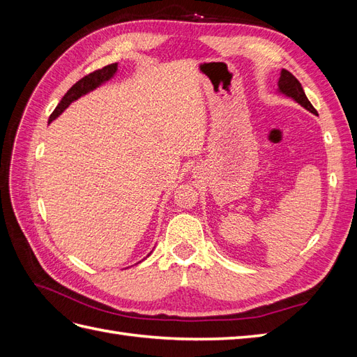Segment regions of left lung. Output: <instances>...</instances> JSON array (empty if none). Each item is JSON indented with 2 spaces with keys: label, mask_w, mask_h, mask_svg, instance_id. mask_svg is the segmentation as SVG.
Masks as SVG:
<instances>
[{
  "label": "left lung",
  "mask_w": 357,
  "mask_h": 357,
  "mask_svg": "<svg viewBox=\"0 0 357 357\" xmlns=\"http://www.w3.org/2000/svg\"><path fill=\"white\" fill-rule=\"evenodd\" d=\"M278 89L284 95L291 96V98H294L296 102H299L302 107H305V109L310 110L311 113L317 114L314 107H312V104L308 101L307 95H305L304 89H302V86L298 82V79L287 70H282V75H280V80H278Z\"/></svg>",
  "instance_id": "1"
}]
</instances>
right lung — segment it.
Here are the masks:
<instances>
[{"instance_id": "add662e5", "label": "right lung", "mask_w": 357, "mask_h": 357, "mask_svg": "<svg viewBox=\"0 0 357 357\" xmlns=\"http://www.w3.org/2000/svg\"><path fill=\"white\" fill-rule=\"evenodd\" d=\"M116 70H117V63H110V66H107V67H102V68H100V70H95V71L89 73L88 75H84V77H82L77 83L73 84L71 88H70V91L62 96V100H61V102L56 105V109L53 110V113L50 114L49 122H52L53 119H56L63 110L67 109V107H68L73 101L80 98L82 95L88 93L89 91L95 89L96 86H100V84L104 83L105 80H109V79L112 77V75L116 73Z\"/></svg>"}]
</instances>
